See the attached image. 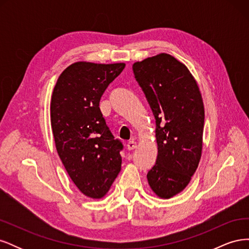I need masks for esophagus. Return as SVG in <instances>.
<instances>
[{"instance_id": "34e87169", "label": "esophagus", "mask_w": 249, "mask_h": 249, "mask_svg": "<svg viewBox=\"0 0 249 249\" xmlns=\"http://www.w3.org/2000/svg\"><path fill=\"white\" fill-rule=\"evenodd\" d=\"M126 147H127V149H129V150H133V149H135V148L137 147V143L135 142L134 140L129 141V142H127V144H126Z\"/></svg>"}]
</instances>
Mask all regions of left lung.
<instances>
[{
	"instance_id": "8db88e82",
	"label": "left lung",
	"mask_w": 249,
	"mask_h": 249,
	"mask_svg": "<svg viewBox=\"0 0 249 249\" xmlns=\"http://www.w3.org/2000/svg\"><path fill=\"white\" fill-rule=\"evenodd\" d=\"M156 118L158 157L147 173L150 189L168 199L182 192L196 171L202 150L205 108L188 67L161 53L133 64Z\"/></svg>"
}]
</instances>
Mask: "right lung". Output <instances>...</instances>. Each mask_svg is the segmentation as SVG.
Listing matches in <instances>:
<instances>
[{
    "label": "right lung",
    "mask_w": 249,
    "mask_h": 249,
    "mask_svg": "<svg viewBox=\"0 0 249 249\" xmlns=\"http://www.w3.org/2000/svg\"><path fill=\"white\" fill-rule=\"evenodd\" d=\"M124 63L79 61L60 74L52 93L51 125L57 153L73 184L86 196L99 199L122 169V142L114 139L100 101Z\"/></svg>",
    "instance_id": "right-lung-1"
}]
</instances>
